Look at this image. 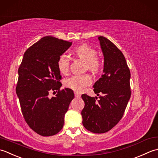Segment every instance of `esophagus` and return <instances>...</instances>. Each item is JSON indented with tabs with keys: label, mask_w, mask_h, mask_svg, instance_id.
I'll list each match as a JSON object with an SVG mask.
<instances>
[{
	"label": "esophagus",
	"mask_w": 158,
	"mask_h": 158,
	"mask_svg": "<svg viewBox=\"0 0 158 158\" xmlns=\"http://www.w3.org/2000/svg\"><path fill=\"white\" fill-rule=\"evenodd\" d=\"M74 94H75V97L77 98H79L81 97V93H80L78 92L75 91L74 92Z\"/></svg>",
	"instance_id": "34e87169"
}]
</instances>
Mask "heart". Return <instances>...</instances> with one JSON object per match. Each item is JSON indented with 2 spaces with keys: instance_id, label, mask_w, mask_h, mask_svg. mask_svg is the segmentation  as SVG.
I'll list each match as a JSON object with an SVG mask.
<instances>
[{
  "instance_id": "heart-1",
  "label": "heart",
  "mask_w": 158,
  "mask_h": 158,
  "mask_svg": "<svg viewBox=\"0 0 158 158\" xmlns=\"http://www.w3.org/2000/svg\"><path fill=\"white\" fill-rule=\"evenodd\" d=\"M73 54L78 59L85 61L86 69L93 73L98 72L101 69L100 59L96 56L97 51L88 45L83 44L73 50ZM69 59L65 54H62L58 58L57 67L63 74H67L69 70ZM91 83V78L89 74L76 75L65 80V85L76 91L81 92Z\"/></svg>"
}]
</instances>
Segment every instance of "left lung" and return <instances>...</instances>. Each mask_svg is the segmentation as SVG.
Returning a JSON list of instances; mask_svg holds the SVG:
<instances>
[{
  "instance_id": "left-lung-1",
  "label": "left lung",
  "mask_w": 158,
  "mask_h": 158,
  "mask_svg": "<svg viewBox=\"0 0 158 158\" xmlns=\"http://www.w3.org/2000/svg\"><path fill=\"white\" fill-rule=\"evenodd\" d=\"M104 57V74L93 85L99 96L82 95L85 107L82 110V124L96 134L107 132L123 117L131 96L130 71L121 51L107 38L99 36Z\"/></svg>"
}]
</instances>
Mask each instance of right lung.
Masks as SVG:
<instances>
[{"instance_id":"1","label":"right lung","mask_w":158,"mask_h":158,"mask_svg":"<svg viewBox=\"0 0 158 158\" xmlns=\"http://www.w3.org/2000/svg\"><path fill=\"white\" fill-rule=\"evenodd\" d=\"M72 44L52 36L41 38L24 52L18 69L16 94L22 114L28 126L41 136L59 132L74 98L72 89L60 91L61 76L57 67L58 58ZM52 90L58 93L50 98L48 95Z\"/></svg>"}]
</instances>
